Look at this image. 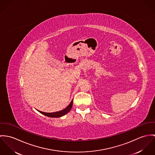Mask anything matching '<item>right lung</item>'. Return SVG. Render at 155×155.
<instances>
[{"mask_svg": "<svg viewBox=\"0 0 155 155\" xmlns=\"http://www.w3.org/2000/svg\"><path fill=\"white\" fill-rule=\"evenodd\" d=\"M72 103H73V100H72V101L71 102V103H69V105L65 108L64 109L60 110L59 112H52V113H48V112H41L40 110H38L40 113H41V114L49 117H51V118H59L65 115H66L67 113H68L69 111L71 110L72 106Z\"/></svg>", "mask_w": 155, "mask_h": 155, "instance_id": "obj_1", "label": "right lung"}]
</instances>
